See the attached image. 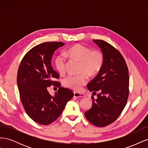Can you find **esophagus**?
<instances>
[{"label":"esophagus","mask_w":148,"mask_h":148,"mask_svg":"<svg viewBox=\"0 0 148 148\" xmlns=\"http://www.w3.org/2000/svg\"><path fill=\"white\" fill-rule=\"evenodd\" d=\"M74 97H86V96L83 95V94L75 92H74Z\"/></svg>","instance_id":"obj_1"}]
</instances>
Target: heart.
<instances>
[{
    "label": "heart",
    "mask_w": 148,
    "mask_h": 148,
    "mask_svg": "<svg viewBox=\"0 0 148 148\" xmlns=\"http://www.w3.org/2000/svg\"><path fill=\"white\" fill-rule=\"evenodd\" d=\"M65 54L82 62L81 71L86 72L91 76L97 75L104 65V57L100 51H91L90 48L82 44H77L70 47L67 49ZM54 63L58 72L60 74L65 73V56L64 54L58 55L56 57ZM86 73L84 72L78 75L67 76L64 79L63 84L66 87L79 91L88 82V77Z\"/></svg>",
    "instance_id": "b5f03b06"
}]
</instances>
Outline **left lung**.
Segmentation results:
<instances>
[{
    "mask_svg": "<svg viewBox=\"0 0 148 148\" xmlns=\"http://www.w3.org/2000/svg\"><path fill=\"white\" fill-rule=\"evenodd\" d=\"M101 49L104 62L96 77L87 84L92 96L91 108L84 112L89 122L99 127L113 123L127 104L129 95L128 69L120 52L109 43L93 39Z\"/></svg>",
    "mask_w": 148,
    "mask_h": 148,
    "instance_id": "left-lung-1",
    "label": "left lung"
}]
</instances>
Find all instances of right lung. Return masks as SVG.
I'll return each instance as SVG.
<instances>
[{
	"label": "right lung",
	"mask_w": 148,
	"mask_h": 148,
	"mask_svg": "<svg viewBox=\"0 0 148 148\" xmlns=\"http://www.w3.org/2000/svg\"><path fill=\"white\" fill-rule=\"evenodd\" d=\"M64 45L62 42H47L34 46L25 55L18 70L17 85L21 103L26 113L39 124L54 122L74 95L55 81L59 75L51 65L55 51ZM51 85L59 88L55 97L47 91Z\"/></svg>",
	"instance_id": "1"
}]
</instances>
